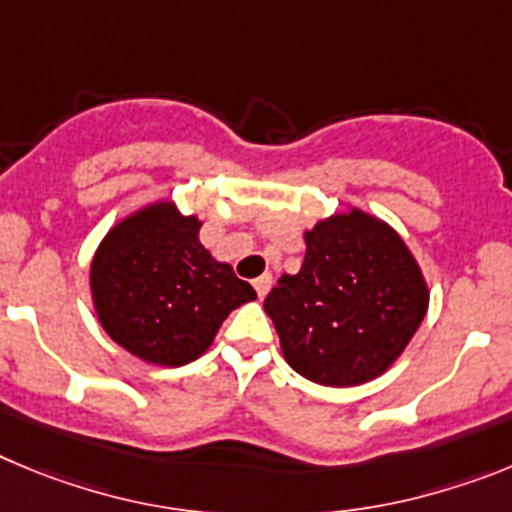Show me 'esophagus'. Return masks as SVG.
Wrapping results in <instances>:
<instances>
[{
	"label": "esophagus",
	"mask_w": 512,
	"mask_h": 512,
	"mask_svg": "<svg viewBox=\"0 0 512 512\" xmlns=\"http://www.w3.org/2000/svg\"><path fill=\"white\" fill-rule=\"evenodd\" d=\"M270 288H273V275H270V273L260 275V278L255 280V290H257V296H260V298H265L267 293H270Z\"/></svg>",
	"instance_id": "34e87169"
}]
</instances>
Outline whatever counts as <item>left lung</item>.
Instances as JSON below:
<instances>
[{
  "mask_svg": "<svg viewBox=\"0 0 512 512\" xmlns=\"http://www.w3.org/2000/svg\"><path fill=\"white\" fill-rule=\"evenodd\" d=\"M306 257L280 275L265 313L283 357L326 388H352L390 370L428 311L421 265L388 222L347 206L303 232Z\"/></svg>",
  "mask_w": 512,
  "mask_h": 512,
  "instance_id": "1",
  "label": "left lung"
}]
</instances>
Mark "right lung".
<instances>
[{"label":"right lung","instance_id":"1","mask_svg":"<svg viewBox=\"0 0 512 512\" xmlns=\"http://www.w3.org/2000/svg\"><path fill=\"white\" fill-rule=\"evenodd\" d=\"M201 219L158 199L122 216L96 247L91 303L101 329L145 365L199 359L234 308L255 301L250 283L201 245Z\"/></svg>","mask_w":512,"mask_h":512}]
</instances>
